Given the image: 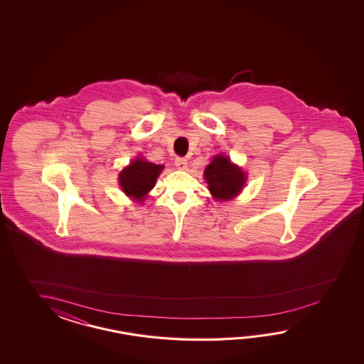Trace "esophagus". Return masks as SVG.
Listing matches in <instances>:
<instances>
[{"mask_svg":"<svg viewBox=\"0 0 364 364\" xmlns=\"http://www.w3.org/2000/svg\"><path fill=\"white\" fill-rule=\"evenodd\" d=\"M174 163H176V166L178 168L179 171H186L187 169V160H186L185 157H177Z\"/></svg>","mask_w":364,"mask_h":364,"instance_id":"1","label":"esophagus"}]
</instances>
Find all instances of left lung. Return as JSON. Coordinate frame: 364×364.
<instances>
[{
    "label": "left lung",
    "instance_id": "8db88e82",
    "mask_svg": "<svg viewBox=\"0 0 364 364\" xmlns=\"http://www.w3.org/2000/svg\"><path fill=\"white\" fill-rule=\"evenodd\" d=\"M204 178L209 191L220 200H228L238 195L246 182L245 173L237 165H232L229 157L218 155L205 168Z\"/></svg>",
    "mask_w": 364,
    "mask_h": 364
}]
</instances>
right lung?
<instances>
[{
    "label": "right lung",
    "instance_id": "right-lung-1",
    "mask_svg": "<svg viewBox=\"0 0 364 364\" xmlns=\"http://www.w3.org/2000/svg\"><path fill=\"white\" fill-rule=\"evenodd\" d=\"M163 168V165L136 159L119 173V185L126 195L143 201L148 191L155 186L156 179Z\"/></svg>",
    "mask_w": 364,
    "mask_h": 364
}]
</instances>
